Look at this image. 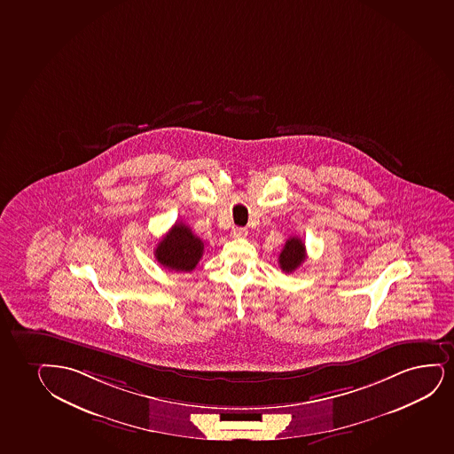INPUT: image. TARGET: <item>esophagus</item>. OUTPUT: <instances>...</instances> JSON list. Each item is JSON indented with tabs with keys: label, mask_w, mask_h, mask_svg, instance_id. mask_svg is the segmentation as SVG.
Returning a JSON list of instances; mask_svg holds the SVG:
<instances>
[{
	"label": "esophagus",
	"mask_w": 454,
	"mask_h": 454,
	"mask_svg": "<svg viewBox=\"0 0 454 454\" xmlns=\"http://www.w3.org/2000/svg\"><path fill=\"white\" fill-rule=\"evenodd\" d=\"M231 235H232L234 239H243V237H247V230L240 228V226H234V228L231 230Z\"/></svg>",
	"instance_id": "1"
}]
</instances>
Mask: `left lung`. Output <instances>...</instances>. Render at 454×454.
<instances>
[{"label":"left lung","instance_id":"left-lung-1","mask_svg":"<svg viewBox=\"0 0 454 454\" xmlns=\"http://www.w3.org/2000/svg\"><path fill=\"white\" fill-rule=\"evenodd\" d=\"M304 260H306L304 243L298 237H291L289 240L286 241L285 247L278 257L281 270L286 274H291L295 269L301 266Z\"/></svg>","mask_w":454,"mask_h":454}]
</instances>
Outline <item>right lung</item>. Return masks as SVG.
<instances>
[{
    "instance_id": "add662e5",
    "label": "right lung",
    "mask_w": 454,
    "mask_h": 454,
    "mask_svg": "<svg viewBox=\"0 0 454 454\" xmlns=\"http://www.w3.org/2000/svg\"><path fill=\"white\" fill-rule=\"evenodd\" d=\"M203 241L186 224L176 223L159 241L154 255L163 268L191 272L203 255Z\"/></svg>"
}]
</instances>
